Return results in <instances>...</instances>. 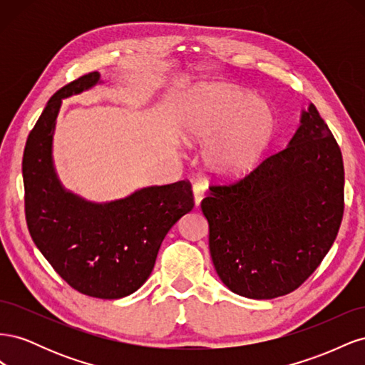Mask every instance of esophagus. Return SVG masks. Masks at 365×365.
Instances as JSON below:
<instances>
[{
    "instance_id": "1",
    "label": "esophagus",
    "mask_w": 365,
    "mask_h": 365,
    "mask_svg": "<svg viewBox=\"0 0 365 365\" xmlns=\"http://www.w3.org/2000/svg\"><path fill=\"white\" fill-rule=\"evenodd\" d=\"M204 193H205L204 184L195 182V184H193V200H195L196 207H200V204H201V201H202V197H204Z\"/></svg>"
}]
</instances>
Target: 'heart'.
Segmentation results:
<instances>
[{
	"mask_svg": "<svg viewBox=\"0 0 365 365\" xmlns=\"http://www.w3.org/2000/svg\"><path fill=\"white\" fill-rule=\"evenodd\" d=\"M274 117L263 102L225 85H212L184 132L185 145H210L204 161L217 178H240L256 168L272 137Z\"/></svg>",
	"mask_w": 365,
	"mask_h": 365,
	"instance_id": "obj_1",
	"label": "heart"
}]
</instances>
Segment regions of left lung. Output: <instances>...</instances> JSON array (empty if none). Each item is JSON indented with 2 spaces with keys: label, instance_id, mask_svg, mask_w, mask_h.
<instances>
[{
  "label": "left lung",
  "instance_id": "obj_1",
  "mask_svg": "<svg viewBox=\"0 0 365 365\" xmlns=\"http://www.w3.org/2000/svg\"><path fill=\"white\" fill-rule=\"evenodd\" d=\"M219 279L237 295L269 300L295 291L334 245L344 213V164L311 103L288 146L201 202Z\"/></svg>",
  "mask_w": 365,
  "mask_h": 365
}]
</instances>
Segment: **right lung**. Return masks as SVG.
<instances>
[{
	"label": "right lung",
	"instance_id": "right-lung-1",
	"mask_svg": "<svg viewBox=\"0 0 365 365\" xmlns=\"http://www.w3.org/2000/svg\"><path fill=\"white\" fill-rule=\"evenodd\" d=\"M101 82L88 73L54 93L29 134L24 158L26 220L35 245L71 288L114 300L148 280L161 242L195 205L189 181L152 185L105 204L65 190L51 148L62 98Z\"/></svg>",
	"mask_w": 365,
	"mask_h": 365
}]
</instances>
